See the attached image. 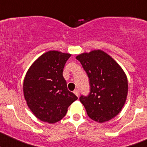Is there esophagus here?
<instances>
[{"mask_svg":"<svg viewBox=\"0 0 147 147\" xmlns=\"http://www.w3.org/2000/svg\"><path fill=\"white\" fill-rule=\"evenodd\" d=\"M73 92H74V93H75V95H77V96H79V91H78V90H74L73 91Z\"/></svg>","mask_w":147,"mask_h":147,"instance_id":"obj_1","label":"esophagus"}]
</instances>
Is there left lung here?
Masks as SVG:
<instances>
[{"label":"left lung","instance_id":"1","mask_svg":"<svg viewBox=\"0 0 147 147\" xmlns=\"http://www.w3.org/2000/svg\"><path fill=\"white\" fill-rule=\"evenodd\" d=\"M89 78L90 92L80 100L88 116L98 123L108 121L117 116L126 102L128 80L121 67L100 49L76 57Z\"/></svg>","mask_w":147,"mask_h":147}]
</instances>
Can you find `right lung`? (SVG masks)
<instances>
[{
	"label": "right lung",
	"mask_w": 147,
	"mask_h": 147,
	"mask_svg": "<svg viewBox=\"0 0 147 147\" xmlns=\"http://www.w3.org/2000/svg\"><path fill=\"white\" fill-rule=\"evenodd\" d=\"M71 55L49 51L34 61L24 78V95L27 105L39 120L49 123L60 121L78 97L68 90L62 75Z\"/></svg>",
	"instance_id": "right-lung-1"
}]
</instances>
